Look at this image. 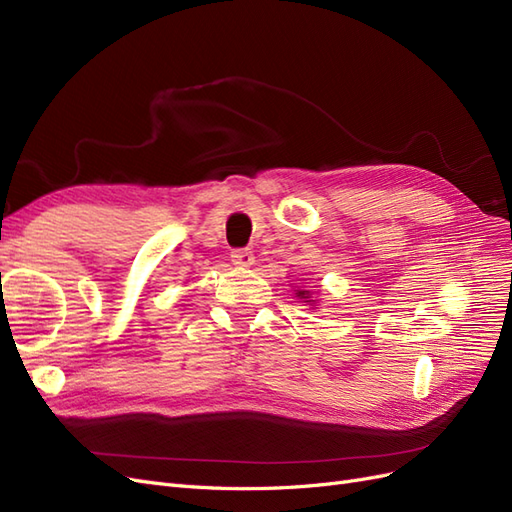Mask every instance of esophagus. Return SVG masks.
Instances as JSON below:
<instances>
[{
    "label": "esophagus",
    "instance_id": "1",
    "mask_svg": "<svg viewBox=\"0 0 512 512\" xmlns=\"http://www.w3.org/2000/svg\"><path fill=\"white\" fill-rule=\"evenodd\" d=\"M230 260H232V265H237V267H252L254 254L250 250H232Z\"/></svg>",
    "mask_w": 512,
    "mask_h": 512
}]
</instances>
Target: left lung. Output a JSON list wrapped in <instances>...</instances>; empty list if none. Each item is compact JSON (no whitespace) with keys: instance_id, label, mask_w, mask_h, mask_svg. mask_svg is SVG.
I'll return each mask as SVG.
<instances>
[{"instance_id":"obj_1","label":"left lung","mask_w":512,"mask_h":512,"mask_svg":"<svg viewBox=\"0 0 512 512\" xmlns=\"http://www.w3.org/2000/svg\"><path fill=\"white\" fill-rule=\"evenodd\" d=\"M297 297L305 299V303H312V301H309V292L307 290H297Z\"/></svg>"}]
</instances>
